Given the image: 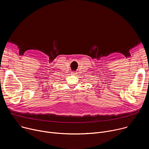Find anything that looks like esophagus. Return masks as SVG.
<instances>
[{
  "mask_svg": "<svg viewBox=\"0 0 149 149\" xmlns=\"http://www.w3.org/2000/svg\"><path fill=\"white\" fill-rule=\"evenodd\" d=\"M75 74H76V73H75V72H71V74H72V75H75Z\"/></svg>",
  "mask_w": 149,
  "mask_h": 149,
  "instance_id": "1",
  "label": "esophagus"
}]
</instances>
